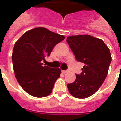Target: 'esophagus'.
<instances>
[{
    "instance_id": "esophagus-1",
    "label": "esophagus",
    "mask_w": 121,
    "mask_h": 121,
    "mask_svg": "<svg viewBox=\"0 0 121 121\" xmlns=\"http://www.w3.org/2000/svg\"><path fill=\"white\" fill-rule=\"evenodd\" d=\"M69 72L68 70H65V71H63V73H68Z\"/></svg>"
}]
</instances>
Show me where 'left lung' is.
I'll list each match as a JSON object with an SVG mask.
<instances>
[{
	"label": "left lung",
	"instance_id": "8db88e82",
	"mask_svg": "<svg viewBox=\"0 0 121 121\" xmlns=\"http://www.w3.org/2000/svg\"><path fill=\"white\" fill-rule=\"evenodd\" d=\"M66 41L78 61L83 63L82 72L67 85L73 97L85 99L95 94L105 80L111 62L109 48L100 39L88 35L71 36Z\"/></svg>",
	"mask_w": 121,
	"mask_h": 121
}]
</instances>
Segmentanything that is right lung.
I'll return each mask as SVG.
<instances>
[{
    "instance_id": "obj_1",
    "label": "right lung",
    "mask_w": 121,
    "mask_h": 121,
    "mask_svg": "<svg viewBox=\"0 0 121 121\" xmlns=\"http://www.w3.org/2000/svg\"><path fill=\"white\" fill-rule=\"evenodd\" d=\"M64 39V36L46 28L36 27L26 32L15 43L12 55L14 73L27 94L35 97L51 94L61 72L58 68L43 66L41 61Z\"/></svg>"
}]
</instances>
